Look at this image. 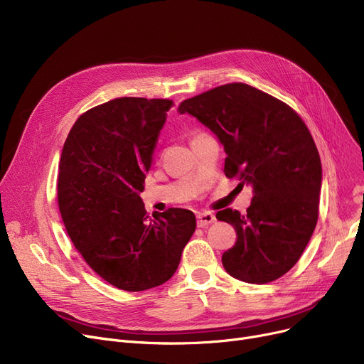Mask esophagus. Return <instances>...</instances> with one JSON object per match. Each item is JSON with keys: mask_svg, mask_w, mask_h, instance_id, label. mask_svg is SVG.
Segmentation results:
<instances>
[{"mask_svg": "<svg viewBox=\"0 0 364 364\" xmlns=\"http://www.w3.org/2000/svg\"><path fill=\"white\" fill-rule=\"evenodd\" d=\"M215 215L213 214V213H200L199 215H198V225L199 227H205V225H209V224H213V223H215Z\"/></svg>", "mask_w": 364, "mask_h": 364, "instance_id": "esophagus-1", "label": "esophagus"}]
</instances>
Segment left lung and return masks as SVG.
<instances>
[{"instance_id":"8db88e82","label":"left lung","mask_w":364,"mask_h":364,"mask_svg":"<svg viewBox=\"0 0 364 364\" xmlns=\"http://www.w3.org/2000/svg\"><path fill=\"white\" fill-rule=\"evenodd\" d=\"M224 146L225 177L254 188L246 214L227 208L220 221L237 240L223 254L225 272L246 283L288 273L310 242L318 217L321 162L304 121L286 103L255 87L225 84L180 103Z\"/></svg>"}]
</instances>
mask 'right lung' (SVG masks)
<instances>
[{
    "mask_svg": "<svg viewBox=\"0 0 364 364\" xmlns=\"http://www.w3.org/2000/svg\"><path fill=\"white\" fill-rule=\"evenodd\" d=\"M172 105L121 97L95 106L75 122L62 150L57 199L66 232L95 273L128 292L174 276L196 228L188 209L150 218L140 198Z\"/></svg>",
    "mask_w": 364,
    "mask_h": 364,
    "instance_id": "add662e5",
    "label": "right lung"
}]
</instances>
